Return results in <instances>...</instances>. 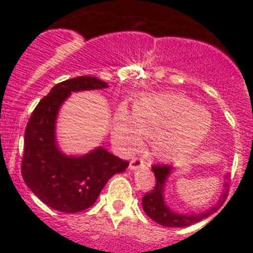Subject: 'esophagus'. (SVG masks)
<instances>
[{
	"label": "esophagus",
	"mask_w": 253,
	"mask_h": 253,
	"mask_svg": "<svg viewBox=\"0 0 253 253\" xmlns=\"http://www.w3.org/2000/svg\"><path fill=\"white\" fill-rule=\"evenodd\" d=\"M144 160L141 159V158H133V159L131 160V163H129V169L131 170H137L139 169V168L144 167Z\"/></svg>",
	"instance_id": "34e87169"
}]
</instances>
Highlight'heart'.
I'll return each mask as SVG.
<instances>
[{
  "mask_svg": "<svg viewBox=\"0 0 253 253\" xmlns=\"http://www.w3.org/2000/svg\"><path fill=\"white\" fill-rule=\"evenodd\" d=\"M211 115L187 96L175 93L145 94L133 101L132 111L120 105L112 115L111 138L129 152L143 137L150 139L154 155L165 162L192 154L208 137Z\"/></svg>",
  "mask_w": 253,
  "mask_h": 253,
  "instance_id": "heart-1",
  "label": "heart"
}]
</instances>
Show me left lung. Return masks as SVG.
Masks as SVG:
<instances>
[{"label": "left lung", "mask_w": 253, "mask_h": 253, "mask_svg": "<svg viewBox=\"0 0 253 253\" xmlns=\"http://www.w3.org/2000/svg\"><path fill=\"white\" fill-rule=\"evenodd\" d=\"M153 171L155 175V185L152 191L145 193L142 198V206L144 213L157 221L158 224L163 226H169V228H182V226L192 225V224L198 223L202 219L208 218L213 213H215L221 205V200L219 201L218 205L211 207L207 211L198 214H178L172 211L164 202V185L167 181L168 176L171 172V165H153ZM229 176L226 175L225 178ZM228 183H225V186ZM225 195H223V197Z\"/></svg>", "instance_id": "left-lung-1"}]
</instances>
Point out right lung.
Segmentation results:
<instances>
[{"label":"right lung","instance_id":"1","mask_svg":"<svg viewBox=\"0 0 253 253\" xmlns=\"http://www.w3.org/2000/svg\"><path fill=\"white\" fill-rule=\"evenodd\" d=\"M91 76H81L56 84L33 111L24 133L22 176L42 202L65 213H78L95 203L109 178L122 172L128 162L96 148L82 157H67L57 148V112L72 91L108 88Z\"/></svg>","mask_w":253,"mask_h":253}]
</instances>
